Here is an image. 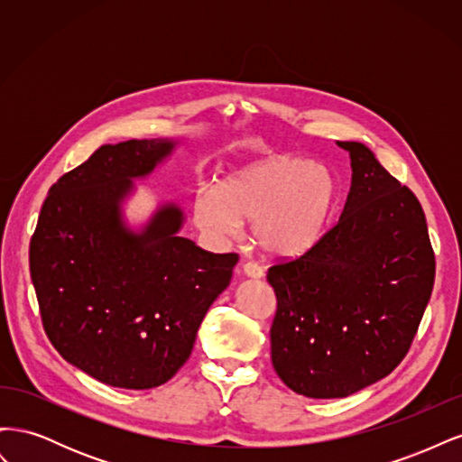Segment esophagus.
I'll return each mask as SVG.
<instances>
[{
    "instance_id": "34e87169",
    "label": "esophagus",
    "mask_w": 462,
    "mask_h": 462,
    "mask_svg": "<svg viewBox=\"0 0 462 462\" xmlns=\"http://www.w3.org/2000/svg\"><path fill=\"white\" fill-rule=\"evenodd\" d=\"M243 273H245L246 277L260 279V277L263 275V270L260 268L258 263H254V262H245V263H243Z\"/></svg>"
}]
</instances>
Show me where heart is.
<instances>
[{
	"label": "heart",
	"mask_w": 462,
	"mask_h": 462,
	"mask_svg": "<svg viewBox=\"0 0 462 462\" xmlns=\"http://www.w3.org/2000/svg\"><path fill=\"white\" fill-rule=\"evenodd\" d=\"M335 200L326 167L273 153L243 165L216 190H199L194 221L214 241H227L250 223L254 243L273 258L302 256L321 239Z\"/></svg>",
	"instance_id": "obj_1"
}]
</instances>
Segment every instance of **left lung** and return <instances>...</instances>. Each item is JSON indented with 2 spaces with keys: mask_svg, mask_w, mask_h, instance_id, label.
Wrapping results in <instances>:
<instances>
[{
  "mask_svg": "<svg viewBox=\"0 0 462 462\" xmlns=\"http://www.w3.org/2000/svg\"><path fill=\"white\" fill-rule=\"evenodd\" d=\"M339 221L300 258L272 265V362L295 393L353 395L393 372L428 306L436 258L424 209L362 143Z\"/></svg>",
  "mask_w": 462,
  "mask_h": 462,
  "instance_id": "obj_1",
  "label": "left lung"
}]
</instances>
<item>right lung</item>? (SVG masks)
<instances>
[{
	"label": "right lung",
	"instance_id": "add662e5",
	"mask_svg": "<svg viewBox=\"0 0 462 462\" xmlns=\"http://www.w3.org/2000/svg\"><path fill=\"white\" fill-rule=\"evenodd\" d=\"M177 141L106 144L51 185L31 241V277L48 339L69 365L111 387L152 389L189 360L202 319L239 256L179 236L162 204L138 231L123 219L134 179Z\"/></svg>",
	"mask_w": 462,
	"mask_h": 462
}]
</instances>
